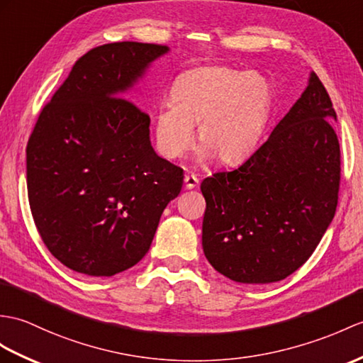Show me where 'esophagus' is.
Segmentation results:
<instances>
[{"label":"esophagus","mask_w":363,"mask_h":363,"mask_svg":"<svg viewBox=\"0 0 363 363\" xmlns=\"http://www.w3.org/2000/svg\"><path fill=\"white\" fill-rule=\"evenodd\" d=\"M198 184H199V179L196 178L195 174H185V176H184V185H185V189L191 190V189L198 187Z\"/></svg>","instance_id":"esophagus-1"}]
</instances>
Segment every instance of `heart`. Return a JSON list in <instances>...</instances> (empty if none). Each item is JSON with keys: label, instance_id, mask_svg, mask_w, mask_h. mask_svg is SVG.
Instances as JSON below:
<instances>
[{"label": "heart", "instance_id": "heart-1", "mask_svg": "<svg viewBox=\"0 0 363 363\" xmlns=\"http://www.w3.org/2000/svg\"><path fill=\"white\" fill-rule=\"evenodd\" d=\"M271 106V85L257 72L221 66L187 71L176 79L170 102L155 114L157 151L172 161L181 157L198 126L199 159L238 164L258 145Z\"/></svg>", "mask_w": 363, "mask_h": 363}]
</instances>
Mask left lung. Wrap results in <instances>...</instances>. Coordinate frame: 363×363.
<instances>
[{"label":"left lung","instance_id":"1","mask_svg":"<svg viewBox=\"0 0 363 363\" xmlns=\"http://www.w3.org/2000/svg\"><path fill=\"white\" fill-rule=\"evenodd\" d=\"M330 96L315 72L301 97L246 162L201 184L202 249L233 281H280L305 264L331 224L340 145Z\"/></svg>","mask_w":363,"mask_h":363}]
</instances>
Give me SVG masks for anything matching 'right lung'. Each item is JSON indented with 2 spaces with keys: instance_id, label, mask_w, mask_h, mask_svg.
<instances>
[{
  "instance_id": "add662e5",
  "label": "right lung",
  "mask_w": 363,
  "mask_h": 363,
  "mask_svg": "<svg viewBox=\"0 0 363 363\" xmlns=\"http://www.w3.org/2000/svg\"><path fill=\"white\" fill-rule=\"evenodd\" d=\"M168 50L138 41L88 50L33 126V223L50 254L75 272L111 277L139 263L182 189V168L151 147L148 114L122 97Z\"/></svg>"
}]
</instances>
